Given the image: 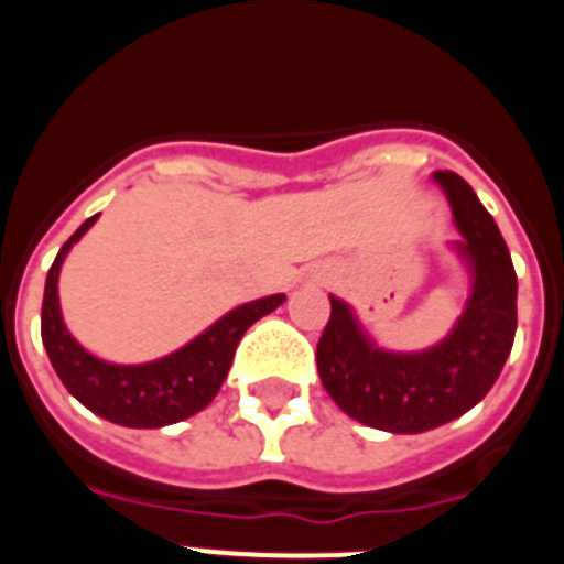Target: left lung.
<instances>
[{"instance_id":"8db88e82","label":"left lung","mask_w":564,"mask_h":564,"mask_svg":"<svg viewBox=\"0 0 564 564\" xmlns=\"http://www.w3.org/2000/svg\"><path fill=\"white\" fill-rule=\"evenodd\" d=\"M460 239L468 296L449 336L417 352L383 350L344 299L330 296L318 338V378L352 421L392 435H417L466 415L500 378L517 333V273L495 217L460 174L435 172Z\"/></svg>"}]
</instances>
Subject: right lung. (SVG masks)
I'll use <instances>...</instances> for the list:
<instances>
[{"mask_svg":"<svg viewBox=\"0 0 564 564\" xmlns=\"http://www.w3.org/2000/svg\"><path fill=\"white\" fill-rule=\"evenodd\" d=\"M98 220L89 217L58 251L56 262L47 271L42 302V341L50 364L67 392L96 412L104 421H112L129 430H161L169 423L186 421L206 410L220 392L239 338L262 316L276 311L285 302V293L253 299L220 316L212 327L183 344L181 350L143 364H112L84 350L73 338L58 305V273L69 248Z\"/></svg>","mask_w":564,"mask_h":564,"instance_id":"1","label":"right lung"}]
</instances>
